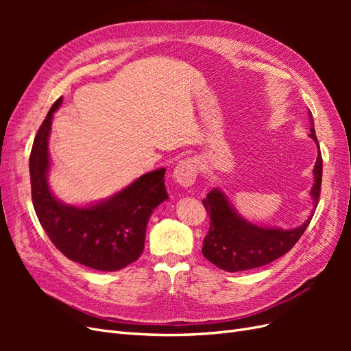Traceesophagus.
Listing matches in <instances>:
<instances>
[{
    "label": "esophagus",
    "instance_id": "34e87169",
    "mask_svg": "<svg viewBox=\"0 0 351 351\" xmlns=\"http://www.w3.org/2000/svg\"><path fill=\"white\" fill-rule=\"evenodd\" d=\"M197 173H199L197 159L193 156H189V158H184V159H182V161L177 162L173 176L178 184L189 187L196 182Z\"/></svg>",
    "mask_w": 351,
    "mask_h": 351
}]
</instances>
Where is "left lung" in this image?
I'll return each mask as SVG.
<instances>
[{
	"label": "left lung",
	"instance_id": "left-lung-1",
	"mask_svg": "<svg viewBox=\"0 0 351 351\" xmlns=\"http://www.w3.org/2000/svg\"><path fill=\"white\" fill-rule=\"evenodd\" d=\"M311 137L319 146L315 134L312 112L309 111ZM315 184L312 196L315 206L319 202L322 184V155L317 152L315 164ZM204 206L209 215V231L204 239L202 253L217 265L218 268L228 272H239L263 267L278 259L289 252L303 236L312 218L303 226L294 230L262 228L240 218L230 206L226 196L219 190H210L204 199Z\"/></svg>",
	"mask_w": 351,
	"mask_h": 351
}]
</instances>
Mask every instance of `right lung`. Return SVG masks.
I'll use <instances>...</instances> for the list:
<instances>
[{
	"mask_svg": "<svg viewBox=\"0 0 351 351\" xmlns=\"http://www.w3.org/2000/svg\"><path fill=\"white\" fill-rule=\"evenodd\" d=\"M58 98L35 136L29 158L32 202L49 240L70 261L98 271H119L139 259L152 210L168 199L165 168L143 174L111 199L90 208L61 204L47 183L48 136Z\"/></svg>",
	"mask_w": 351,
	"mask_h": 351,
	"instance_id": "add662e5",
	"label": "right lung"
}]
</instances>
